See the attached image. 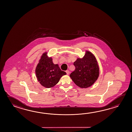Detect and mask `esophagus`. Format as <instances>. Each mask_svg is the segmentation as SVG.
<instances>
[{"instance_id": "34e87169", "label": "esophagus", "mask_w": 132, "mask_h": 132, "mask_svg": "<svg viewBox=\"0 0 132 132\" xmlns=\"http://www.w3.org/2000/svg\"><path fill=\"white\" fill-rule=\"evenodd\" d=\"M66 73H67V75H69V73H70V71L68 70H67L66 71Z\"/></svg>"}]
</instances>
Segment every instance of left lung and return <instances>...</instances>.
I'll return each instance as SVG.
<instances>
[{
	"instance_id": "1",
	"label": "left lung",
	"mask_w": 132,
	"mask_h": 132,
	"mask_svg": "<svg viewBox=\"0 0 132 132\" xmlns=\"http://www.w3.org/2000/svg\"><path fill=\"white\" fill-rule=\"evenodd\" d=\"M75 70L70 74L72 81L78 87H90L97 79L100 74L99 67L94 55L86 51L82 58H77L74 62Z\"/></svg>"
}]
</instances>
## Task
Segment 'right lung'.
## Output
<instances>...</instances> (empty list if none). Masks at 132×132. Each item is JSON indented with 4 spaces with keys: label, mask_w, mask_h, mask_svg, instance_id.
<instances>
[{
    "label": "right lung",
    "mask_w": 132,
    "mask_h": 132,
    "mask_svg": "<svg viewBox=\"0 0 132 132\" xmlns=\"http://www.w3.org/2000/svg\"><path fill=\"white\" fill-rule=\"evenodd\" d=\"M47 53L42 54L35 70L38 81L43 86L50 88L54 86L61 77L66 73L60 69L58 64H54L51 57H48Z\"/></svg>",
    "instance_id": "right-lung-1"
}]
</instances>
